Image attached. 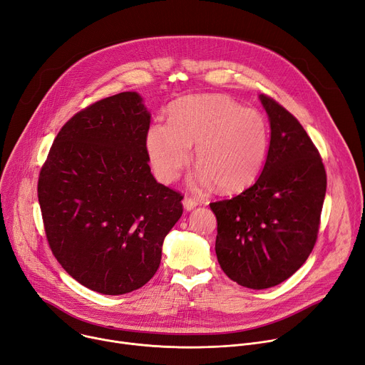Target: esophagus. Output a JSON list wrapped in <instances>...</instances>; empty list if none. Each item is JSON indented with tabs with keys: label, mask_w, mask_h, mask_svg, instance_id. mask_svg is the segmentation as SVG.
<instances>
[{
	"label": "esophagus",
	"mask_w": 365,
	"mask_h": 365,
	"mask_svg": "<svg viewBox=\"0 0 365 365\" xmlns=\"http://www.w3.org/2000/svg\"><path fill=\"white\" fill-rule=\"evenodd\" d=\"M183 207H185V210H187V211H190V210H193L195 208L197 205H198V201L193 198V197H185L183 198Z\"/></svg>",
	"instance_id": "obj_1"
}]
</instances>
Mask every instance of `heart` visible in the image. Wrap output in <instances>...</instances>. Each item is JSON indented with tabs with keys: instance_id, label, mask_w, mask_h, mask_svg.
Here are the masks:
<instances>
[{
	"instance_id": "obj_1",
	"label": "heart",
	"mask_w": 365,
	"mask_h": 365,
	"mask_svg": "<svg viewBox=\"0 0 365 365\" xmlns=\"http://www.w3.org/2000/svg\"><path fill=\"white\" fill-rule=\"evenodd\" d=\"M195 147L200 183L236 193L251 186L269 151V125L252 108L226 95H192L168 110V125H153L147 136L150 163L158 180L179 178Z\"/></svg>"
}]
</instances>
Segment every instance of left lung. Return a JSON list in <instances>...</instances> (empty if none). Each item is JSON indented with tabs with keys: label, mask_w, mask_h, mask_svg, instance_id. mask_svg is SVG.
Instances as JSON below:
<instances>
[{
	"label": "left lung",
	"mask_w": 365,
	"mask_h": 365,
	"mask_svg": "<svg viewBox=\"0 0 365 365\" xmlns=\"http://www.w3.org/2000/svg\"><path fill=\"white\" fill-rule=\"evenodd\" d=\"M270 147L257 182L232 200L211 202L215 254L240 286L267 289L292 276L309 257L320 229L327 176L319 150L298 121L267 95Z\"/></svg>",
	"instance_id": "obj_1"
}]
</instances>
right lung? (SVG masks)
I'll return each mask as SVG.
<instances>
[{"instance_id": "obj_1", "label": "right lung", "mask_w": 365, "mask_h": 365, "mask_svg": "<svg viewBox=\"0 0 365 365\" xmlns=\"http://www.w3.org/2000/svg\"><path fill=\"white\" fill-rule=\"evenodd\" d=\"M150 121L136 92L96 101L61 128L39 172L48 245L73 279L104 295L151 280L183 212L182 193L151 175Z\"/></svg>"}]
</instances>
